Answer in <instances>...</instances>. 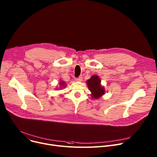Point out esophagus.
I'll return each instance as SVG.
<instances>
[{"instance_id": "34e87169", "label": "esophagus", "mask_w": 157, "mask_h": 157, "mask_svg": "<svg viewBox=\"0 0 157 157\" xmlns=\"http://www.w3.org/2000/svg\"><path fill=\"white\" fill-rule=\"evenodd\" d=\"M75 79H76V81L80 82V81H82V76H79V77H78V78H76Z\"/></svg>"}]
</instances>
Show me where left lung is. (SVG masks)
Returning <instances> with one entry per match:
<instances>
[{"label": "left lung", "mask_w": 157, "mask_h": 157, "mask_svg": "<svg viewBox=\"0 0 157 157\" xmlns=\"http://www.w3.org/2000/svg\"><path fill=\"white\" fill-rule=\"evenodd\" d=\"M86 85L91 91V97L93 99H98L105 93L104 86L101 85V80L98 75H93L86 81Z\"/></svg>", "instance_id": "8db88e82"}]
</instances>
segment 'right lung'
I'll return each mask as SVG.
<instances>
[{"mask_svg":"<svg viewBox=\"0 0 157 157\" xmlns=\"http://www.w3.org/2000/svg\"><path fill=\"white\" fill-rule=\"evenodd\" d=\"M59 86H58V87H57V89H59V90H62V88H66V82L64 81H62V80H60V82H59Z\"/></svg>","mask_w":157,"mask_h":157,"instance_id":"1","label":"right lung"}]
</instances>
